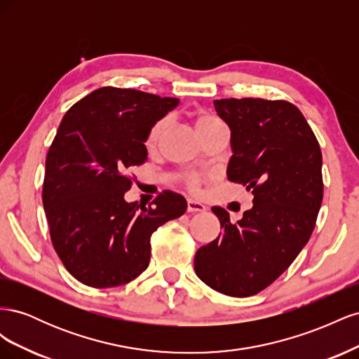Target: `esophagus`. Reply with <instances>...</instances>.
Listing matches in <instances>:
<instances>
[{"mask_svg":"<svg viewBox=\"0 0 359 359\" xmlns=\"http://www.w3.org/2000/svg\"><path fill=\"white\" fill-rule=\"evenodd\" d=\"M206 210V206L202 203V202H198V201H193V199H189L187 201V211L189 212H202Z\"/></svg>","mask_w":359,"mask_h":359,"instance_id":"obj_1","label":"esophagus"}]
</instances>
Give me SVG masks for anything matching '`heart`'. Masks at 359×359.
Masks as SVG:
<instances>
[{"label": "heart", "instance_id": "b5f03b06", "mask_svg": "<svg viewBox=\"0 0 359 359\" xmlns=\"http://www.w3.org/2000/svg\"><path fill=\"white\" fill-rule=\"evenodd\" d=\"M194 126H196L198 133L201 135V137L206 133H210L211 130L223 127V123L220 121L219 118L210 115V114H198L194 116ZM169 127V119L168 118H158L157 121L149 127L148 133H147V139H145V147L148 149H154L157 148V145L160 144V140L165 136L166 130ZM181 182L186 186L190 191L198 193L201 189V182H202V177L198 175V173H182L180 177Z\"/></svg>", "mask_w": 359, "mask_h": 359}]
</instances>
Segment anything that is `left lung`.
I'll use <instances>...</instances> for the list:
<instances>
[{
  "mask_svg": "<svg viewBox=\"0 0 359 359\" xmlns=\"http://www.w3.org/2000/svg\"><path fill=\"white\" fill-rule=\"evenodd\" d=\"M214 107L231 128L227 180L255 198L236 223L214 206L222 233L198 250L194 271L214 290L244 298L277 280L310 240L323 196L322 153L286 100L222 99Z\"/></svg>",
  "mask_w": 359,
  "mask_h": 359,
  "instance_id": "obj_1",
  "label": "left lung"
}]
</instances>
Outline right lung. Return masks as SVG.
<instances>
[{"label": "right lung", "mask_w": 359, "mask_h": 359, "mask_svg": "<svg viewBox=\"0 0 359 359\" xmlns=\"http://www.w3.org/2000/svg\"><path fill=\"white\" fill-rule=\"evenodd\" d=\"M178 102L103 86L64 115L46 156L41 198L53 248L81 283L115 287L142 274L151 235L186 212V199L170 190L148 206L124 201L130 169L148 160L149 127Z\"/></svg>", "instance_id": "right-lung-1"}]
</instances>
